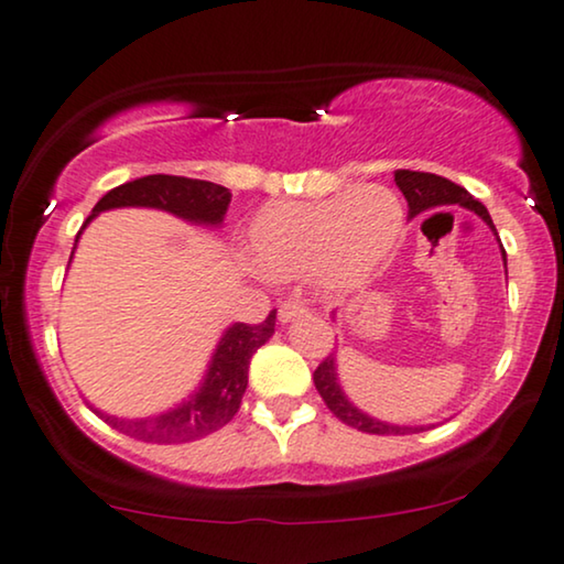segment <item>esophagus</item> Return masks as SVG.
I'll list each match as a JSON object with an SVG mask.
<instances>
[{"instance_id": "esophagus-1", "label": "esophagus", "mask_w": 564, "mask_h": 564, "mask_svg": "<svg viewBox=\"0 0 564 564\" xmlns=\"http://www.w3.org/2000/svg\"><path fill=\"white\" fill-rule=\"evenodd\" d=\"M304 314H310L306 304L299 302V299H289V302H283L281 310H278V319H281L283 325H289V322L304 317Z\"/></svg>"}]
</instances>
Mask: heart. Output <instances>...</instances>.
<instances>
[{
	"instance_id": "1",
	"label": "heart",
	"mask_w": 564,
	"mask_h": 564,
	"mask_svg": "<svg viewBox=\"0 0 564 564\" xmlns=\"http://www.w3.org/2000/svg\"><path fill=\"white\" fill-rule=\"evenodd\" d=\"M404 235L400 198L381 185H360L317 200H275L247 229V252L270 278L314 273L333 294L371 281Z\"/></svg>"
}]
</instances>
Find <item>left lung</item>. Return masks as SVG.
I'll use <instances>...</instances> for the list:
<instances>
[{"label": "left lung", "mask_w": 564, "mask_h": 564, "mask_svg": "<svg viewBox=\"0 0 564 564\" xmlns=\"http://www.w3.org/2000/svg\"><path fill=\"white\" fill-rule=\"evenodd\" d=\"M394 183L400 187L404 200L410 206V219H415L423 212H431L435 206H462L467 212H475L479 219H482L487 227L492 229V235L498 237V229L487 214V208L479 204V200L471 195L469 191H464L462 185L452 183V180L433 175V172H412V170H397L394 172ZM500 242V239H498ZM502 250V245H500ZM502 265H506V275H508V260H506V250H502ZM314 387L322 394V400L329 410H333L335 417H340L345 425L358 427L364 433H377V435H408V433H420L431 425H394V423H384V420L371 417L369 412L358 410L356 404L348 400V394L343 392L340 381H337V358L335 352L327 356L314 371Z\"/></svg>", "instance_id": "left-lung-1"}]
</instances>
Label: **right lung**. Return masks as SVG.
Here are the masks:
<instances>
[{
    "instance_id": "right-lung-1",
    "label": "right lung",
    "mask_w": 564,
    "mask_h": 564,
    "mask_svg": "<svg viewBox=\"0 0 564 564\" xmlns=\"http://www.w3.org/2000/svg\"><path fill=\"white\" fill-rule=\"evenodd\" d=\"M229 200L231 193L227 187L208 183V180L147 175L105 193L95 204L93 214L87 216V221L82 224L79 235L97 214L110 212V208H156V212H167L177 216V219L191 221L195 227H221ZM273 333L275 310L260 325H245V322L229 325L224 329L212 360H208L206 377L200 381V387L193 394H187V400L160 412V415L116 417L93 408L89 402L87 404L110 427L137 441H147V444H191V441H198L208 433L219 431V427L227 425L237 415L239 402H242L247 389L250 360Z\"/></svg>"
}]
</instances>
